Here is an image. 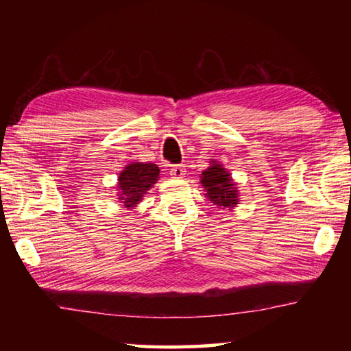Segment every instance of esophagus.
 Wrapping results in <instances>:
<instances>
[{
  "mask_svg": "<svg viewBox=\"0 0 351 351\" xmlns=\"http://www.w3.org/2000/svg\"><path fill=\"white\" fill-rule=\"evenodd\" d=\"M169 170H170V175L173 178H182L186 175V169H184V165H171Z\"/></svg>",
  "mask_w": 351,
  "mask_h": 351,
  "instance_id": "34e87169",
  "label": "esophagus"
}]
</instances>
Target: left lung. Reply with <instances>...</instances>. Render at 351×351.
<instances>
[{
	"mask_svg": "<svg viewBox=\"0 0 351 351\" xmlns=\"http://www.w3.org/2000/svg\"><path fill=\"white\" fill-rule=\"evenodd\" d=\"M201 184L206 189V197L217 206L234 207L237 204V189L230 181V175L219 164H213L203 171Z\"/></svg>",
	"mask_w": 351,
	"mask_h": 351,
	"instance_id": "obj_1",
	"label": "left lung"
}]
</instances>
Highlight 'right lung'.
<instances>
[{"label": "right lung", "mask_w": 351, "mask_h": 351, "mask_svg": "<svg viewBox=\"0 0 351 351\" xmlns=\"http://www.w3.org/2000/svg\"><path fill=\"white\" fill-rule=\"evenodd\" d=\"M159 178V169L156 164L152 162H134L130 164L119 176V199L127 209L139 203L142 197L150 190Z\"/></svg>", "instance_id": "obj_1"}]
</instances>
